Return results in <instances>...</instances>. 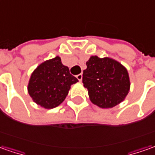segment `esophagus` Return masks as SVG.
I'll return each mask as SVG.
<instances>
[{
    "mask_svg": "<svg viewBox=\"0 0 155 155\" xmlns=\"http://www.w3.org/2000/svg\"><path fill=\"white\" fill-rule=\"evenodd\" d=\"M82 77H83L82 74H77V75H76V78H77L78 80H79V81H80L81 82V81H82Z\"/></svg>",
    "mask_w": 155,
    "mask_h": 155,
    "instance_id": "34e87169",
    "label": "esophagus"
}]
</instances>
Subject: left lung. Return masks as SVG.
I'll return each mask as SVG.
<instances>
[{
  "mask_svg": "<svg viewBox=\"0 0 155 155\" xmlns=\"http://www.w3.org/2000/svg\"><path fill=\"white\" fill-rule=\"evenodd\" d=\"M82 82L92 104L103 108L120 104L130 90L127 69L116 60L91 56L86 62Z\"/></svg>",
  "mask_w": 155,
  "mask_h": 155,
  "instance_id": "obj_1",
  "label": "left lung"
}]
</instances>
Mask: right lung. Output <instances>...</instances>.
Listing matches in <instances>:
<instances>
[{"label": "right lung", "mask_w": 155, "mask_h": 155, "mask_svg": "<svg viewBox=\"0 0 155 155\" xmlns=\"http://www.w3.org/2000/svg\"><path fill=\"white\" fill-rule=\"evenodd\" d=\"M78 81L69 73L58 56L41 64L30 76L28 92L33 101L42 108L58 107L65 99L71 85Z\"/></svg>", "instance_id": "obj_1"}]
</instances>
